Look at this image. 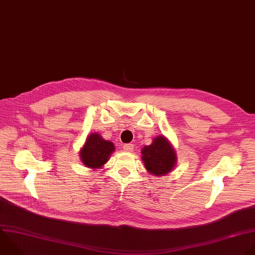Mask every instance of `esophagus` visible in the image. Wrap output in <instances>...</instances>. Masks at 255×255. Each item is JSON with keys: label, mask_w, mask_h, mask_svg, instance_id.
Here are the masks:
<instances>
[{"label": "esophagus", "mask_w": 255, "mask_h": 255, "mask_svg": "<svg viewBox=\"0 0 255 255\" xmlns=\"http://www.w3.org/2000/svg\"><path fill=\"white\" fill-rule=\"evenodd\" d=\"M133 147H134V145L133 144H124L123 145V149H124V151H126V152H131L132 150H133Z\"/></svg>", "instance_id": "34e87169"}]
</instances>
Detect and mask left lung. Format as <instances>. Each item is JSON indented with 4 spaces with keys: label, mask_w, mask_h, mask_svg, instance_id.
Listing matches in <instances>:
<instances>
[{
    "label": "left lung",
    "mask_w": 255,
    "mask_h": 255,
    "mask_svg": "<svg viewBox=\"0 0 255 255\" xmlns=\"http://www.w3.org/2000/svg\"><path fill=\"white\" fill-rule=\"evenodd\" d=\"M141 159L151 175L160 177L174 170L177 155L171 142L165 136L158 135L150 145L142 148Z\"/></svg>",
    "instance_id": "8db88e82"
}]
</instances>
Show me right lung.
Listing matches in <instances>:
<instances>
[{"instance_id":"add662e5","label":"right lung","mask_w":255,"mask_h":255,"mask_svg":"<svg viewBox=\"0 0 255 255\" xmlns=\"http://www.w3.org/2000/svg\"><path fill=\"white\" fill-rule=\"evenodd\" d=\"M115 151L114 143L105 140L102 136L93 132L90 133L79 151L82 163L90 169H101L107 163L111 154Z\"/></svg>"}]
</instances>
